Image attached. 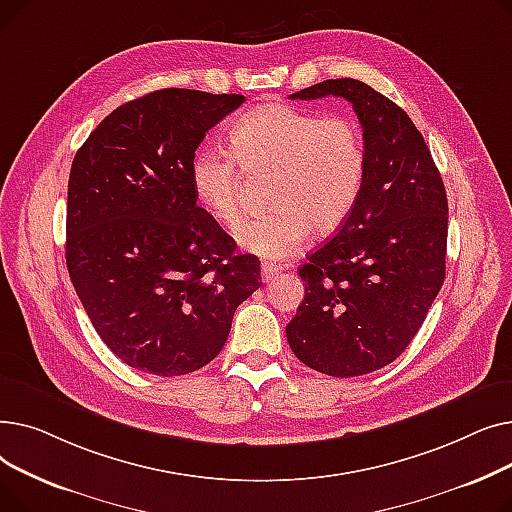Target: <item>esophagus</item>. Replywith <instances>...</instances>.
<instances>
[{
	"label": "esophagus",
	"mask_w": 512,
	"mask_h": 512,
	"mask_svg": "<svg viewBox=\"0 0 512 512\" xmlns=\"http://www.w3.org/2000/svg\"><path fill=\"white\" fill-rule=\"evenodd\" d=\"M280 270H282L280 265H276V263H267V261H265V263L261 265V280H263V282H270V280L278 278Z\"/></svg>",
	"instance_id": "34e87169"
}]
</instances>
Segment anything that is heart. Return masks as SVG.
Masks as SVG:
<instances>
[{
    "label": "heart",
    "mask_w": 512,
    "mask_h": 512,
    "mask_svg": "<svg viewBox=\"0 0 512 512\" xmlns=\"http://www.w3.org/2000/svg\"><path fill=\"white\" fill-rule=\"evenodd\" d=\"M232 153L205 147L191 164L199 205L215 222L230 226L240 215V170L274 172V211L242 220L238 245L259 257L297 253L311 228L338 230L355 211L367 176L361 124L344 114L317 116L309 110L265 103L242 114L230 128Z\"/></svg>",
    "instance_id": "b5f03b06"
}]
</instances>
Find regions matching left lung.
<instances>
[{
  "label": "left lung",
  "mask_w": 512,
  "mask_h": 512,
  "mask_svg": "<svg viewBox=\"0 0 512 512\" xmlns=\"http://www.w3.org/2000/svg\"><path fill=\"white\" fill-rule=\"evenodd\" d=\"M353 103L367 147L361 199L299 276L305 299L286 326L301 363L355 378L411 344L446 276L448 201L442 176L405 110L355 78H330L290 99Z\"/></svg>",
  "instance_id": "obj_1"
}]
</instances>
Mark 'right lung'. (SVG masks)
<instances>
[{"instance_id": "1", "label": "right lung", "mask_w": 512, "mask_h": 512, "mask_svg": "<svg viewBox=\"0 0 512 512\" xmlns=\"http://www.w3.org/2000/svg\"><path fill=\"white\" fill-rule=\"evenodd\" d=\"M245 95L161 89L120 105L74 155L66 265L110 351L153 375L201 369L261 286L255 255L197 205L191 164Z\"/></svg>"}]
</instances>
